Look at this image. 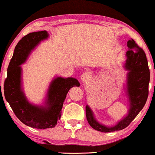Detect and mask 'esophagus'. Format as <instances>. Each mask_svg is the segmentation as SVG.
Segmentation results:
<instances>
[{
    "mask_svg": "<svg viewBox=\"0 0 155 155\" xmlns=\"http://www.w3.org/2000/svg\"><path fill=\"white\" fill-rule=\"evenodd\" d=\"M90 74H89V73H87V72L83 73V74H81V79L84 83L87 82V81L88 80L90 79Z\"/></svg>",
    "mask_w": 155,
    "mask_h": 155,
    "instance_id": "esophagus-1",
    "label": "esophagus"
}]
</instances>
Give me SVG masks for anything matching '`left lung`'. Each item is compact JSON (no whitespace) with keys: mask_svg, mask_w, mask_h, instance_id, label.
<instances>
[{"mask_svg":"<svg viewBox=\"0 0 155 155\" xmlns=\"http://www.w3.org/2000/svg\"><path fill=\"white\" fill-rule=\"evenodd\" d=\"M127 47L128 50L126 53L127 60L124 67L129 71L127 83V92L130 101L129 113L116 125L108 127L96 121L90 108L87 106V120L90 125L96 130L108 133L125 128L141 111L147 101L150 71L147 56L143 49H141L133 39L127 41Z\"/></svg>","mask_w":155,"mask_h":155,"instance_id":"left-lung-1","label":"left lung"}]
</instances>
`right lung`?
<instances>
[{"label": "right lung", "instance_id": "1", "mask_svg": "<svg viewBox=\"0 0 155 155\" xmlns=\"http://www.w3.org/2000/svg\"><path fill=\"white\" fill-rule=\"evenodd\" d=\"M46 31L28 33L17 43L7 69L4 81L5 98L10 105L16 117L22 123L37 129L54 127L61 117V110L68 92L74 86H79L74 78L57 77L51 81L45 106H36L27 101L21 90V67L19 65L41 41L48 38ZM1 88V83H0ZM2 94V93H1Z\"/></svg>", "mask_w": 155, "mask_h": 155}]
</instances>
